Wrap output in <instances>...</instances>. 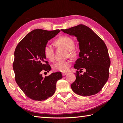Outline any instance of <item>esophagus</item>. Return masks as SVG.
Segmentation results:
<instances>
[{"instance_id": "34e87169", "label": "esophagus", "mask_w": 123, "mask_h": 123, "mask_svg": "<svg viewBox=\"0 0 123 123\" xmlns=\"http://www.w3.org/2000/svg\"><path fill=\"white\" fill-rule=\"evenodd\" d=\"M67 74V73H62V76H65Z\"/></svg>"}]
</instances>
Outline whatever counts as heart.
<instances>
[{
	"label": "heart",
	"instance_id": "b5f03b06",
	"mask_svg": "<svg viewBox=\"0 0 123 123\" xmlns=\"http://www.w3.org/2000/svg\"><path fill=\"white\" fill-rule=\"evenodd\" d=\"M55 43L59 47L64 48L67 51H70L71 54L73 53L71 52L74 47V40L69 36H64L60 37L55 41ZM44 55L47 59L50 61L52 62L54 59V49L53 47L50 44H47L44 47ZM71 65V62L67 61H58L53 65V69L55 71L61 72H66L69 70Z\"/></svg>",
	"mask_w": 123,
	"mask_h": 123
}]
</instances>
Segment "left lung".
I'll list each match as a JSON object with an SVG mask.
<instances>
[{"label": "left lung", "instance_id": "obj_1", "mask_svg": "<svg viewBox=\"0 0 123 123\" xmlns=\"http://www.w3.org/2000/svg\"><path fill=\"white\" fill-rule=\"evenodd\" d=\"M61 30L76 37L80 58L74 68L80 70V72L86 70L83 74L76 72V80L71 85L72 90L84 96L98 93L109 78L110 60L105 43L90 28L83 25Z\"/></svg>", "mask_w": 123, "mask_h": 123}]
</instances>
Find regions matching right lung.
Returning <instances> with one entry per match:
<instances>
[{"instance_id":"1","label":"right lung","mask_w":123,"mask_h":123,"mask_svg":"<svg viewBox=\"0 0 123 123\" xmlns=\"http://www.w3.org/2000/svg\"><path fill=\"white\" fill-rule=\"evenodd\" d=\"M61 31L36 29L29 33L18 44L14 52L13 68L18 86L29 98L42 101L51 97L55 92L56 82L62 79L61 72L43 77L42 71L51 68L46 61L44 48L48 41Z\"/></svg>"}]
</instances>
